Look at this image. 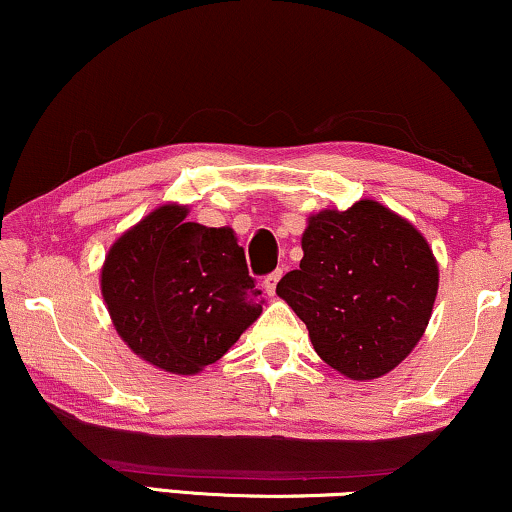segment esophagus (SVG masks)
<instances>
[{"label": "esophagus", "mask_w": 512, "mask_h": 512, "mask_svg": "<svg viewBox=\"0 0 512 512\" xmlns=\"http://www.w3.org/2000/svg\"><path fill=\"white\" fill-rule=\"evenodd\" d=\"M280 277H282V268L275 270V272H270V275L263 280V289L268 291L270 296H275V289H277V282H280Z\"/></svg>", "instance_id": "1"}]
</instances>
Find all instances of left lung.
I'll return each mask as SVG.
<instances>
[{
	"mask_svg": "<svg viewBox=\"0 0 512 512\" xmlns=\"http://www.w3.org/2000/svg\"><path fill=\"white\" fill-rule=\"evenodd\" d=\"M301 268L277 296L308 327L315 353L353 381L393 371L428 327L437 261L426 237L374 199L308 218Z\"/></svg>",
	"mask_w": 512,
	"mask_h": 512,
	"instance_id": "1",
	"label": "left lung"
}]
</instances>
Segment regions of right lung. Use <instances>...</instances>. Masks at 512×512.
<instances>
[{"mask_svg":"<svg viewBox=\"0 0 512 512\" xmlns=\"http://www.w3.org/2000/svg\"><path fill=\"white\" fill-rule=\"evenodd\" d=\"M164 204L112 244L101 291L117 334L171 374H197L263 313L261 289L230 228L185 221Z\"/></svg>","mask_w":512,"mask_h":512,"instance_id":"right-lung-1","label":"right lung"}]
</instances>
